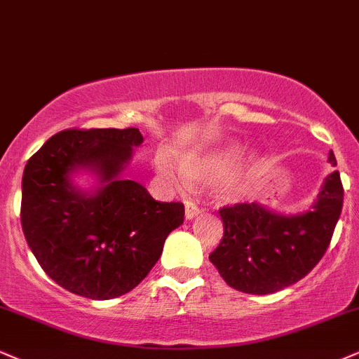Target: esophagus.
I'll list each match as a JSON object with an SVG mask.
<instances>
[{
  "label": "esophagus",
  "mask_w": 359,
  "mask_h": 359,
  "mask_svg": "<svg viewBox=\"0 0 359 359\" xmlns=\"http://www.w3.org/2000/svg\"><path fill=\"white\" fill-rule=\"evenodd\" d=\"M201 213V208L196 205L193 200H188L184 203V215H187V219H193L194 216H198Z\"/></svg>",
  "instance_id": "obj_1"
}]
</instances>
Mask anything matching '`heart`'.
Segmentation results:
<instances>
[{"instance_id": "obj_1", "label": "heart", "mask_w": 359, "mask_h": 359, "mask_svg": "<svg viewBox=\"0 0 359 359\" xmlns=\"http://www.w3.org/2000/svg\"><path fill=\"white\" fill-rule=\"evenodd\" d=\"M234 156H236V149H228V151L213 154V156L208 158H183L181 159V168L189 176H216L226 170ZM156 171L161 176V180L166 181L171 187L183 188L187 184V176L183 175V171H180L178 168L172 165L171 159L168 156L156 158ZM233 189V183L223 184L221 194L223 196H231Z\"/></svg>"}]
</instances>
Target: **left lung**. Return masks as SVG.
<instances>
[{
	"instance_id": "8db88e82",
	"label": "left lung",
	"mask_w": 359,
	"mask_h": 359,
	"mask_svg": "<svg viewBox=\"0 0 359 359\" xmlns=\"http://www.w3.org/2000/svg\"><path fill=\"white\" fill-rule=\"evenodd\" d=\"M328 161L336 166L330 151ZM339 172L325 180L318 201L303 215L285 216L259 203L223 206V238L210 255L228 286L250 294H269L293 285L320 263L343 208Z\"/></svg>"
}]
</instances>
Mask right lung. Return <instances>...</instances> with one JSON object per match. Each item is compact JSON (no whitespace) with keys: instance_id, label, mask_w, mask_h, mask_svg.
<instances>
[{"instance_id":"right-lung-1","label":"right lung","mask_w":359,"mask_h":359,"mask_svg":"<svg viewBox=\"0 0 359 359\" xmlns=\"http://www.w3.org/2000/svg\"><path fill=\"white\" fill-rule=\"evenodd\" d=\"M138 128H91L56 133L26 163L21 226L43 271L65 290L111 299L136 287L183 224V203L156 201L144 187L123 180ZM90 167L102 188L88 195L69 172Z\"/></svg>"}]
</instances>
